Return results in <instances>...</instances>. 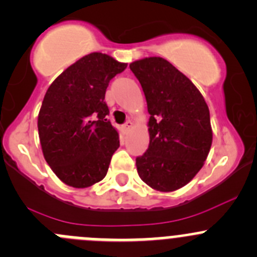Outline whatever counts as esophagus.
I'll return each mask as SVG.
<instances>
[{
    "instance_id": "1",
    "label": "esophagus",
    "mask_w": 257,
    "mask_h": 257,
    "mask_svg": "<svg viewBox=\"0 0 257 257\" xmlns=\"http://www.w3.org/2000/svg\"><path fill=\"white\" fill-rule=\"evenodd\" d=\"M132 126H133V123H132L131 120H128V121H125V123H124L123 128H124V131H129V129H131Z\"/></svg>"
}]
</instances>
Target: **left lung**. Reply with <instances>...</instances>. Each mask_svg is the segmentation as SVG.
Listing matches in <instances>:
<instances>
[{
  "label": "left lung",
  "instance_id": "1",
  "mask_svg": "<svg viewBox=\"0 0 257 257\" xmlns=\"http://www.w3.org/2000/svg\"><path fill=\"white\" fill-rule=\"evenodd\" d=\"M145 92L150 146L136 165L141 179L158 191L185 186L203 167L212 146L208 105L193 82L161 57L129 64Z\"/></svg>",
  "mask_w": 257,
  "mask_h": 257
}]
</instances>
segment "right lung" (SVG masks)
<instances>
[{"instance_id":"add662e5","label":"right lung","mask_w":257,"mask_h":257,"mask_svg":"<svg viewBox=\"0 0 257 257\" xmlns=\"http://www.w3.org/2000/svg\"><path fill=\"white\" fill-rule=\"evenodd\" d=\"M126 63L91 53L62 72L47 90L38 115L45 161L72 188H88L106 176L119 134L106 119L105 92Z\"/></svg>"}]
</instances>
